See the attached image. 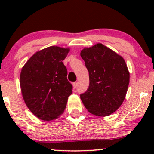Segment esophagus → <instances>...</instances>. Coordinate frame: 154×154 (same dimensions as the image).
I'll return each mask as SVG.
<instances>
[{
    "instance_id": "1",
    "label": "esophagus",
    "mask_w": 154,
    "mask_h": 154,
    "mask_svg": "<svg viewBox=\"0 0 154 154\" xmlns=\"http://www.w3.org/2000/svg\"><path fill=\"white\" fill-rule=\"evenodd\" d=\"M73 88H74V89H75L76 88H77V82H73Z\"/></svg>"
}]
</instances>
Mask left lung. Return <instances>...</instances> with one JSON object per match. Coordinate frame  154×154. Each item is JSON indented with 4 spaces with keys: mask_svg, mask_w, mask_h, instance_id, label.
Segmentation results:
<instances>
[{
    "mask_svg": "<svg viewBox=\"0 0 154 154\" xmlns=\"http://www.w3.org/2000/svg\"><path fill=\"white\" fill-rule=\"evenodd\" d=\"M80 56L89 72L90 85L80 94L85 107L95 116H109L123 103L130 82L124 59L101 43L85 48Z\"/></svg>",
    "mask_w": 154,
    "mask_h": 154,
    "instance_id": "obj_1",
    "label": "left lung"
}]
</instances>
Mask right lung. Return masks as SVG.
Listing matches in <instances>:
<instances>
[{
  "mask_svg": "<svg viewBox=\"0 0 154 154\" xmlns=\"http://www.w3.org/2000/svg\"><path fill=\"white\" fill-rule=\"evenodd\" d=\"M69 49L51 46L38 51L26 61L20 74V87L26 106L44 121L54 120L66 108L72 85L62 61Z\"/></svg>",
  "mask_w": 154,
  "mask_h": 154,
  "instance_id": "right-lung-1",
  "label": "right lung"
}]
</instances>
